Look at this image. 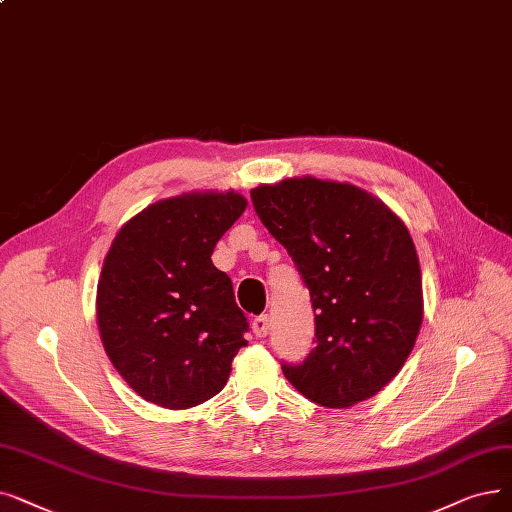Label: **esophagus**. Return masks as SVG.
I'll return each mask as SVG.
<instances>
[{
	"label": "esophagus",
	"mask_w": 512,
	"mask_h": 512,
	"mask_svg": "<svg viewBox=\"0 0 512 512\" xmlns=\"http://www.w3.org/2000/svg\"><path fill=\"white\" fill-rule=\"evenodd\" d=\"M253 332L257 337H265L270 332V318L268 314H261L253 320Z\"/></svg>",
	"instance_id": "1"
}]
</instances>
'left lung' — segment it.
<instances>
[{"mask_svg":"<svg viewBox=\"0 0 512 512\" xmlns=\"http://www.w3.org/2000/svg\"><path fill=\"white\" fill-rule=\"evenodd\" d=\"M261 224L307 286L316 347L282 372L311 402L349 408L402 370L422 322L414 242L379 198L316 177L251 190Z\"/></svg>","mask_w":512,"mask_h":512,"instance_id":"obj_1","label":"left lung"}]
</instances>
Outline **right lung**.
Masks as SVG:
<instances>
[{"label": "right lung", "mask_w": 512, "mask_h": 512, "mask_svg": "<svg viewBox=\"0 0 512 512\" xmlns=\"http://www.w3.org/2000/svg\"><path fill=\"white\" fill-rule=\"evenodd\" d=\"M236 192L154 203L121 228L98 282L110 362L146 402L184 410L226 387L249 322L211 255L242 215Z\"/></svg>", "instance_id": "right-lung-1"}]
</instances>
